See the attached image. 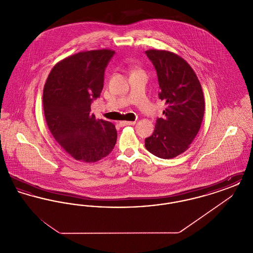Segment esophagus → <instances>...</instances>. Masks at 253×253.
<instances>
[{"instance_id": "obj_1", "label": "esophagus", "mask_w": 253, "mask_h": 253, "mask_svg": "<svg viewBox=\"0 0 253 253\" xmlns=\"http://www.w3.org/2000/svg\"><path fill=\"white\" fill-rule=\"evenodd\" d=\"M121 126H125V125H134L135 121H121L120 122Z\"/></svg>"}]
</instances>
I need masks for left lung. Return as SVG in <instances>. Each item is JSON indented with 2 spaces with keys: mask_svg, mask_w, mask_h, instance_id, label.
Listing matches in <instances>:
<instances>
[{
  "mask_svg": "<svg viewBox=\"0 0 253 253\" xmlns=\"http://www.w3.org/2000/svg\"><path fill=\"white\" fill-rule=\"evenodd\" d=\"M145 53L157 71L158 97L167 106L165 118L157 119L145 147L156 157L173 158L189 149L199 132L205 111L202 87L193 68L178 55L156 49Z\"/></svg>",
  "mask_w": 253,
  "mask_h": 253,
  "instance_id": "obj_1",
  "label": "left lung"
}]
</instances>
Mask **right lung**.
I'll return each instance as SVG.
<instances>
[{
    "label": "right lung",
    "mask_w": 253,
    "mask_h": 253,
    "mask_svg": "<svg viewBox=\"0 0 253 253\" xmlns=\"http://www.w3.org/2000/svg\"><path fill=\"white\" fill-rule=\"evenodd\" d=\"M115 51L80 52L58 62L43 88V111L49 130L76 160L92 163L113 151L118 133L113 123L96 120L91 103L100 96L104 72Z\"/></svg>",
    "instance_id": "obj_1"
}]
</instances>
